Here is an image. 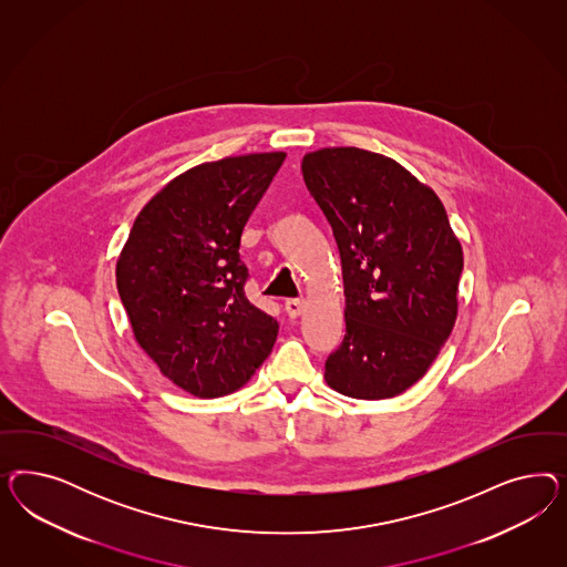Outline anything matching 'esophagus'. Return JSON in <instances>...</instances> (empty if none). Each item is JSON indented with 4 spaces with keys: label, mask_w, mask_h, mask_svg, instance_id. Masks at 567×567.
Listing matches in <instances>:
<instances>
[{
    "label": "esophagus",
    "mask_w": 567,
    "mask_h": 567,
    "mask_svg": "<svg viewBox=\"0 0 567 567\" xmlns=\"http://www.w3.org/2000/svg\"><path fill=\"white\" fill-rule=\"evenodd\" d=\"M285 309H287V313L291 318H297V316H301L306 311V301L303 299H287L285 301Z\"/></svg>",
    "instance_id": "esophagus-1"
}]
</instances>
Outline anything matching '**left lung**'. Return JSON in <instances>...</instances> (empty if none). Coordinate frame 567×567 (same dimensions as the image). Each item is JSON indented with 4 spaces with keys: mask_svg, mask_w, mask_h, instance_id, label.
<instances>
[{
    "mask_svg": "<svg viewBox=\"0 0 567 567\" xmlns=\"http://www.w3.org/2000/svg\"><path fill=\"white\" fill-rule=\"evenodd\" d=\"M301 172L343 264L347 332L328 358V386L353 399L401 395L455 327L462 243L439 195L393 157L324 147L303 155Z\"/></svg>",
    "mask_w": 567,
    "mask_h": 567,
    "instance_id": "1",
    "label": "left lung"
}]
</instances>
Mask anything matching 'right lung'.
Instances as JSON below:
<instances>
[{
    "label": "right lung",
    "mask_w": 567,
    "mask_h": 567,
    "mask_svg": "<svg viewBox=\"0 0 567 567\" xmlns=\"http://www.w3.org/2000/svg\"><path fill=\"white\" fill-rule=\"evenodd\" d=\"M285 157L228 155L174 176L122 247L116 287L135 341L189 395L235 393L275 347L278 322L243 291L239 247Z\"/></svg>",
    "instance_id": "obj_1"
}]
</instances>
